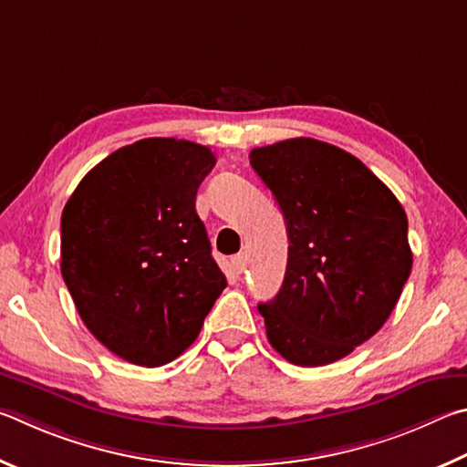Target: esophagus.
I'll list each match as a JSON object with an SVG mask.
<instances>
[{
	"instance_id": "obj_1",
	"label": "esophagus",
	"mask_w": 467,
	"mask_h": 467,
	"mask_svg": "<svg viewBox=\"0 0 467 467\" xmlns=\"http://www.w3.org/2000/svg\"><path fill=\"white\" fill-rule=\"evenodd\" d=\"M232 268L235 273H244V268H246V256L244 254H235L234 258H232Z\"/></svg>"
}]
</instances>
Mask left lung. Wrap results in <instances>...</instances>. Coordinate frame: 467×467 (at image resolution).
I'll return each mask as SVG.
<instances>
[{"label":"left lung","mask_w":467,"mask_h":467,"mask_svg":"<svg viewBox=\"0 0 467 467\" xmlns=\"http://www.w3.org/2000/svg\"><path fill=\"white\" fill-rule=\"evenodd\" d=\"M289 234L287 273L258 306L266 337L289 363L320 367L378 332L412 271L408 217L355 155L297 137L250 151Z\"/></svg>","instance_id":"1"}]
</instances>
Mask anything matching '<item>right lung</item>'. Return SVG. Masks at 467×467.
<instances>
[{"instance_id": "1", "label": "right lung", "mask_w": 467, "mask_h": 467, "mask_svg": "<svg viewBox=\"0 0 467 467\" xmlns=\"http://www.w3.org/2000/svg\"><path fill=\"white\" fill-rule=\"evenodd\" d=\"M209 147L141 139L92 168L61 215V275L86 328L125 361L160 367L192 345L227 287L194 199Z\"/></svg>"}]
</instances>
